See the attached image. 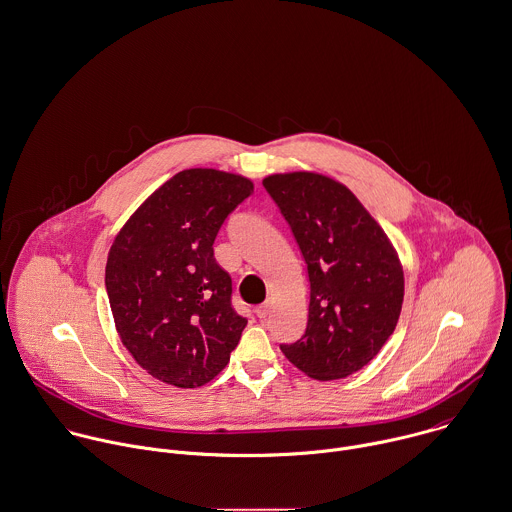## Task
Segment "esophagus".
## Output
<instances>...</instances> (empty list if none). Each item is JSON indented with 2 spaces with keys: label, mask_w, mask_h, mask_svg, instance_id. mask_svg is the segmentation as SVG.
Segmentation results:
<instances>
[{
  "label": "esophagus",
  "mask_w": 512,
  "mask_h": 512,
  "mask_svg": "<svg viewBox=\"0 0 512 512\" xmlns=\"http://www.w3.org/2000/svg\"><path fill=\"white\" fill-rule=\"evenodd\" d=\"M268 314H270V306H268V304H262V306L256 308V316H258L260 320H266Z\"/></svg>",
  "instance_id": "esophagus-1"
}]
</instances>
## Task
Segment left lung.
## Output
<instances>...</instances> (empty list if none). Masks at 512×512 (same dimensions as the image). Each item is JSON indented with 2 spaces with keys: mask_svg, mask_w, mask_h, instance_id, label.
<instances>
[{
  "mask_svg": "<svg viewBox=\"0 0 512 512\" xmlns=\"http://www.w3.org/2000/svg\"><path fill=\"white\" fill-rule=\"evenodd\" d=\"M262 184L290 224L310 280L306 334L280 349L314 379L347 377L397 326L403 270L395 248L353 192L330 176L286 172Z\"/></svg>",
  "mask_w": 512,
  "mask_h": 512,
  "instance_id": "obj_1",
  "label": "left lung"
}]
</instances>
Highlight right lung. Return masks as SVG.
I'll return each mask as SVG.
<instances>
[{"label": "right lung", "instance_id": "add662e5", "mask_svg": "<svg viewBox=\"0 0 512 512\" xmlns=\"http://www.w3.org/2000/svg\"><path fill=\"white\" fill-rule=\"evenodd\" d=\"M252 190V180L232 172H178L109 250L105 286L117 332L135 361L169 385L192 389L214 379L248 324L232 308V280L212 244Z\"/></svg>", "mask_w": 512, "mask_h": 512}]
</instances>
